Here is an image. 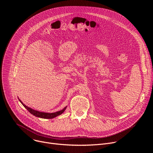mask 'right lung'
<instances>
[{"label": "right lung", "instance_id": "obj_1", "mask_svg": "<svg viewBox=\"0 0 153 153\" xmlns=\"http://www.w3.org/2000/svg\"><path fill=\"white\" fill-rule=\"evenodd\" d=\"M20 102L22 103V104L24 106V108L27 109L30 113H31L32 115H34L36 117H41V118H43V119H52L54 118L57 116L61 115V114H62L64 111L65 110L66 107L64 108L62 110L60 111H57L56 112H53V113H45V112H39L37 111H35L34 109H32L27 106H26L25 105H24V104H23L21 100H19Z\"/></svg>", "mask_w": 153, "mask_h": 153}]
</instances>
